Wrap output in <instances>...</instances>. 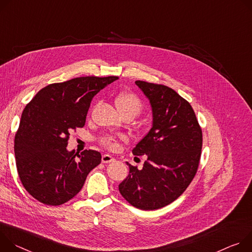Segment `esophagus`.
<instances>
[{"instance_id":"obj_1","label":"esophagus","mask_w":252,"mask_h":252,"mask_svg":"<svg viewBox=\"0 0 252 252\" xmlns=\"http://www.w3.org/2000/svg\"><path fill=\"white\" fill-rule=\"evenodd\" d=\"M115 159L112 157L111 155L109 154H104L102 156V163H110V162H113Z\"/></svg>"}]
</instances>
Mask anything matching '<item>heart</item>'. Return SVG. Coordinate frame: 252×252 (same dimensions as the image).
Here are the masks:
<instances>
[{
    "label": "heart",
    "mask_w": 252,
    "mask_h": 252,
    "mask_svg": "<svg viewBox=\"0 0 252 252\" xmlns=\"http://www.w3.org/2000/svg\"><path fill=\"white\" fill-rule=\"evenodd\" d=\"M117 109L122 115H132L135 117L142 110V102L137 95L131 92H122L115 98ZM101 142L108 148H115L118 145V140L113 136H105L101 139Z\"/></svg>",
    "instance_id": "heart-1"
}]
</instances>
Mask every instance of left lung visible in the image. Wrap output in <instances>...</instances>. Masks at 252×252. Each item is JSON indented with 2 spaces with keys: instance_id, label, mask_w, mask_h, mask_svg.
<instances>
[{
  "instance_id": "8db88e82",
  "label": "left lung",
  "mask_w": 252,
  "mask_h": 252,
  "mask_svg": "<svg viewBox=\"0 0 252 252\" xmlns=\"http://www.w3.org/2000/svg\"><path fill=\"white\" fill-rule=\"evenodd\" d=\"M152 109V127L133 148L146 155L143 168L129 166L119 184L122 196L134 207L154 210L176 200L196 174L202 148V131L191 105L173 89L136 81Z\"/></svg>"
}]
</instances>
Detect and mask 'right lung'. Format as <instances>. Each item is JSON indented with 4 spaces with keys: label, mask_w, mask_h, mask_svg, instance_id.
Instances as JSON below:
<instances>
[{
    "label": "right lung",
    "mask_w": 252,
    "mask_h": 252,
    "mask_svg": "<svg viewBox=\"0 0 252 252\" xmlns=\"http://www.w3.org/2000/svg\"><path fill=\"white\" fill-rule=\"evenodd\" d=\"M117 79L80 77L51 84L25 107L14 150L21 182L38 201L52 206L69 201L101 163L98 151H69L68 139L85 125L93 97Z\"/></svg>",
    "instance_id": "obj_1"
}]
</instances>
